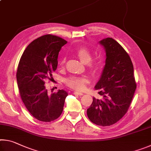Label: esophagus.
Masks as SVG:
<instances>
[{
    "label": "esophagus",
    "instance_id": "esophagus-1",
    "mask_svg": "<svg viewBox=\"0 0 151 151\" xmlns=\"http://www.w3.org/2000/svg\"><path fill=\"white\" fill-rule=\"evenodd\" d=\"M74 94H77V95H79V96H81L83 95V93H81V92H78V91H74Z\"/></svg>",
    "mask_w": 151,
    "mask_h": 151
}]
</instances>
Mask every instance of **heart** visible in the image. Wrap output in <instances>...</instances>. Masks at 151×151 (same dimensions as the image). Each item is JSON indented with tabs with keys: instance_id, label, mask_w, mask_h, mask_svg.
<instances>
[{
	"instance_id": "heart-1",
	"label": "heart",
	"mask_w": 151,
	"mask_h": 151,
	"mask_svg": "<svg viewBox=\"0 0 151 151\" xmlns=\"http://www.w3.org/2000/svg\"><path fill=\"white\" fill-rule=\"evenodd\" d=\"M75 53L82 62L85 63L88 69L93 73H96L100 69L101 64L98 60H93V54L91 50L86 47H79L76 48ZM66 63L65 57H62L59 61V65L63 68ZM65 84L68 87L76 90L81 91L85 88L86 84L89 79L85 76H71L65 79Z\"/></svg>"
}]
</instances>
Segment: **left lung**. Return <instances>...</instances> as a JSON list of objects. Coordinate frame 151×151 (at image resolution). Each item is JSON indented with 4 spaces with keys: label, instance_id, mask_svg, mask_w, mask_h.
<instances>
[{
    "label": "left lung",
    "instance_id": "left-lung-1",
    "mask_svg": "<svg viewBox=\"0 0 151 151\" xmlns=\"http://www.w3.org/2000/svg\"><path fill=\"white\" fill-rule=\"evenodd\" d=\"M99 42L104 47L106 58L95 89L103 99L93 97L87 116L94 124L106 127L116 123L127 113L137 84L133 65L123 47L112 38Z\"/></svg>",
    "mask_w": 151,
    "mask_h": 151
}]
</instances>
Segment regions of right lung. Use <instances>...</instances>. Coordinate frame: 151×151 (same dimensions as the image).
I'll list each match as a JSON object with an SVG mask.
<instances>
[{
    "instance_id": "1",
    "label": "right lung",
    "mask_w": 151,
    "mask_h": 151,
    "mask_svg": "<svg viewBox=\"0 0 151 151\" xmlns=\"http://www.w3.org/2000/svg\"><path fill=\"white\" fill-rule=\"evenodd\" d=\"M66 43L58 36L43 35L30 42L20 57L17 72L20 95L27 109L40 121H55L63 112L67 92L48 94L45 84L57 70L58 52Z\"/></svg>"
}]
</instances>
